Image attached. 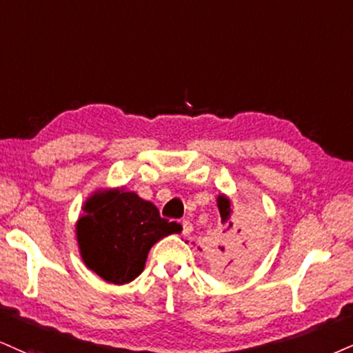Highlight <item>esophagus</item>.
Wrapping results in <instances>:
<instances>
[{
    "label": "esophagus",
    "mask_w": 353,
    "mask_h": 353,
    "mask_svg": "<svg viewBox=\"0 0 353 353\" xmlns=\"http://www.w3.org/2000/svg\"><path fill=\"white\" fill-rule=\"evenodd\" d=\"M191 230H193V224H191L188 219L181 221V234H183V236H190Z\"/></svg>",
    "instance_id": "esophagus-1"
}]
</instances>
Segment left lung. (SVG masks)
<instances>
[{
    "instance_id": "obj_1",
    "label": "left lung",
    "mask_w": 353,
    "mask_h": 353,
    "mask_svg": "<svg viewBox=\"0 0 353 353\" xmlns=\"http://www.w3.org/2000/svg\"><path fill=\"white\" fill-rule=\"evenodd\" d=\"M224 228L210 247V262L217 275H234L255 262L260 249V237L254 228H234L229 221L230 203L225 196L217 199Z\"/></svg>"
}]
</instances>
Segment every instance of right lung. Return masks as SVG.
Wrapping results in <instances>:
<instances>
[{"label": "right lung", "instance_id": "right-lung-1", "mask_svg": "<svg viewBox=\"0 0 353 353\" xmlns=\"http://www.w3.org/2000/svg\"><path fill=\"white\" fill-rule=\"evenodd\" d=\"M77 236L86 267L103 280L124 285L141 275L157 241L180 232L181 225L160 217L155 204L132 191H108L91 196Z\"/></svg>", "mask_w": 353, "mask_h": 353}]
</instances>
